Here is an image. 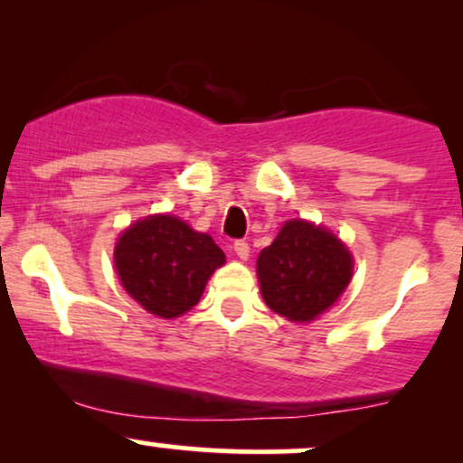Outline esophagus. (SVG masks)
<instances>
[{
  "mask_svg": "<svg viewBox=\"0 0 463 463\" xmlns=\"http://www.w3.org/2000/svg\"><path fill=\"white\" fill-rule=\"evenodd\" d=\"M235 254L239 259H241V261H248V257H250V246L246 241H235Z\"/></svg>",
  "mask_w": 463,
  "mask_h": 463,
  "instance_id": "1",
  "label": "esophagus"
}]
</instances>
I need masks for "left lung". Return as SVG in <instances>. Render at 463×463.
<instances>
[{"label":"left lung","instance_id":"obj_1","mask_svg":"<svg viewBox=\"0 0 463 463\" xmlns=\"http://www.w3.org/2000/svg\"><path fill=\"white\" fill-rule=\"evenodd\" d=\"M257 274L269 309L291 322H311L348 287L353 254L324 226L291 220L261 250Z\"/></svg>","mask_w":463,"mask_h":463}]
</instances>
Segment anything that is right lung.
I'll list each match as a JSON object with an SVG mask.
<instances>
[{
	"mask_svg": "<svg viewBox=\"0 0 463 463\" xmlns=\"http://www.w3.org/2000/svg\"><path fill=\"white\" fill-rule=\"evenodd\" d=\"M226 263L206 232L174 215H150L121 232L115 269L121 285L147 313L172 320L200 302L206 280Z\"/></svg>",
	"mask_w": 463,
	"mask_h": 463,
	"instance_id": "1",
	"label": "right lung"
}]
</instances>
